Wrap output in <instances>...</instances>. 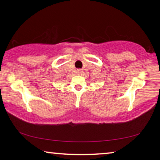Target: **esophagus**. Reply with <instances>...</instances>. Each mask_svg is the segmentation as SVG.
<instances>
[{
    "label": "esophagus",
    "instance_id": "1",
    "mask_svg": "<svg viewBox=\"0 0 160 160\" xmlns=\"http://www.w3.org/2000/svg\"><path fill=\"white\" fill-rule=\"evenodd\" d=\"M76 73L78 75H82L83 73V70L82 69H77Z\"/></svg>",
    "mask_w": 160,
    "mask_h": 160
}]
</instances>
